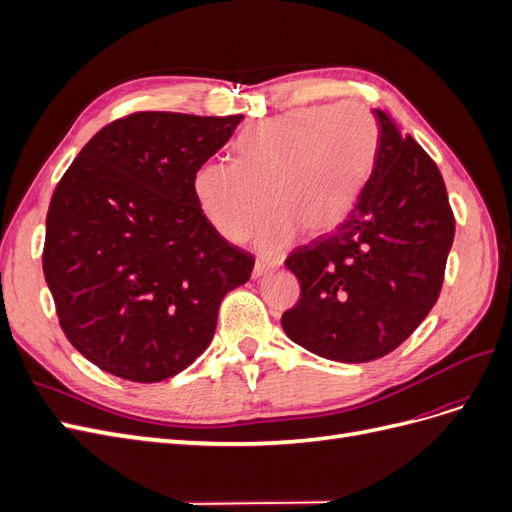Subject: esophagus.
<instances>
[{"mask_svg": "<svg viewBox=\"0 0 512 512\" xmlns=\"http://www.w3.org/2000/svg\"><path fill=\"white\" fill-rule=\"evenodd\" d=\"M280 265H282L280 260H256V265H254V277L267 275V273H271V271H275V269H280Z\"/></svg>", "mask_w": 512, "mask_h": 512, "instance_id": "esophagus-1", "label": "esophagus"}]
</instances>
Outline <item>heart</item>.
Here are the masks:
<instances>
[{"mask_svg":"<svg viewBox=\"0 0 512 512\" xmlns=\"http://www.w3.org/2000/svg\"><path fill=\"white\" fill-rule=\"evenodd\" d=\"M237 160H209L196 170L194 194L211 226L232 243L280 256L299 239L342 224L378 153V126L363 102L297 108L239 134Z\"/></svg>","mask_w":512,"mask_h":512,"instance_id":"heart-1","label":"heart"}]
</instances>
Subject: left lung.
I'll list each match as a JSON object with an SVG mask.
<instances>
[{
	"instance_id": "left-lung-1",
	"label": "left lung",
	"mask_w": 512,
	"mask_h": 512,
	"mask_svg": "<svg viewBox=\"0 0 512 512\" xmlns=\"http://www.w3.org/2000/svg\"><path fill=\"white\" fill-rule=\"evenodd\" d=\"M374 170L331 235L297 247L286 267L301 297L284 312L294 344L339 363H367L414 333L444 282L455 237L440 170L380 108Z\"/></svg>"
}]
</instances>
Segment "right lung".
I'll return each instance as SVG.
<instances>
[{
  "label": "right lung",
  "instance_id": "obj_1",
  "mask_svg": "<svg viewBox=\"0 0 512 512\" xmlns=\"http://www.w3.org/2000/svg\"><path fill=\"white\" fill-rule=\"evenodd\" d=\"M243 115L134 113L104 126L46 213L44 280L70 344L130 382H160L211 344L226 294L254 258L211 226L196 170Z\"/></svg>",
  "mask_w": 512,
  "mask_h": 512
}]
</instances>
